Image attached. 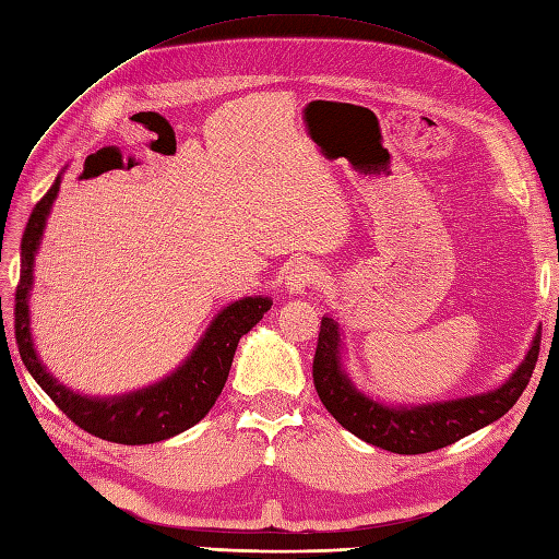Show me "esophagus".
I'll list each match as a JSON object with an SVG mask.
<instances>
[{
	"label": "esophagus",
	"mask_w": 559,
	"mask_h": 559,
	"mask_svg": "<svg viewBox=\"0 0 559 559\" xmlns=\"http://www.w3.org/2000/svg\"><path fill=\"white\" fill-rule=\"evenodd\" d=\"M318 280H320L318 267L313 263H308V260H304V263H296L289 270L284 284H287L289 294H306V289H311L313 284H318Z\"/></svg>",
	"instance_id": "esophagus-1"
}]
</instances>
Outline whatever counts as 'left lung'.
<instances>
[{
    "label": "left lung",
    "mask_w": 559,
    "mask_h": 559,
    "mask_svg": "<svg viewBox=\"0 0 559 559\" xmlns=\"http://www.w3.org/2000/svg\"><path fill=\"white\" fill-rule=\"evenodd\" d=\"M538 349L540 330L533 334L524 361L495 390L428 404H384L358 390L346 373L342 328L325 316L313 358V382L320 402L356 438L394 454H426L448 448L510 412L526 390Z\"/></svg>",
    "instance_id": "obj_1"
}]
</instances>
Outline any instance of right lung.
<instances>
[{
    "mask_svg": "<svg viewBox=\"0 0 559 559\" xmlns=\"http://www.w3.org/2000/svg\"><path fill=\"white\" fill-rule=\"evenodd\" d=\"M59 183L61 175L49 186L43 201L33 207L21 239V280L16 287L14 311L21 361L28 368L33 380L47 392L49 400L73 424L88 430L95 438L119 444H151L175 438L195 426L213 408L227 382L239 340L270 311L272 299L270 296H243V299L222 308L207 325L203 337L193 346V352L186 356V361L163 380L147 384V388L111 396H88L69 390L64 382H59L49 373L35 352L28 306L35 253L43 243V231L59 193Z\"/></svg>",
    "mask_w": 559,
    "mask_h": 559,
    "instance_id": "right-lung-1",
    "label": "right lung"
}]
</instances>
